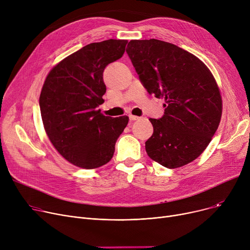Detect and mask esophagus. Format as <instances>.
Segmentation results:
<instances>
[{"mask_svg": "<svg viewBox=\"0 0 250 250\" xmlns=\"http://www.w3.org/2000/svg\"><path fill=\"white\" fill-rule=\"evenodd\" d=\"M128 117H129V121H132V122H135V121H138L139 120V116H136V115H133V114H129L128 115Z\"/></svg>", "mask_w": 250, "mask_h": 250, "instance_id": "obj_1", "label": "esophagus"}]
</instances>
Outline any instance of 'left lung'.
<instances>
[{
  "instance_id": "8db88e82",
  "label": "left lung",
  "mask_w": 250,
  "mask_h": 250,
  "mask_svg": "<svg viewBox=\"0 0 250 250\" xmlns=\"http://www.w3.org/2000/svg\"><path fill=\"white\" fill-rule=\"evenodd\" d=\"M126 54L149 94L164 98V114L149 118L151 159L167 168L190 163L205 151L219 126L222 98L206 64L190 52L158 39L130 41Z\"/></svg>"
}]
</instances>
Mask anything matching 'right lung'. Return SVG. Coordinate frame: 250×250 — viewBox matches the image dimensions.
I'll return each instance as SVG.
<instances>
[{"mask_svg":"<svg viewBox=\"0 0 250 250\" xmlns=\"http://www.w3.org/2000/svg\"><path fill=\"white\" fill-rule=\"evenodd\" d=\"M126 43L120 39L90 43L60 62L44 81L39 97L44 129L57 151L78 167L109 162L128 123L125 115L105 116L97 110L106 92L103 71L123 57Z\"/></svg>","mask_w":250,"mask_h":250,"instance_id":"obj_1","label":"right lung"}]
</instances>
